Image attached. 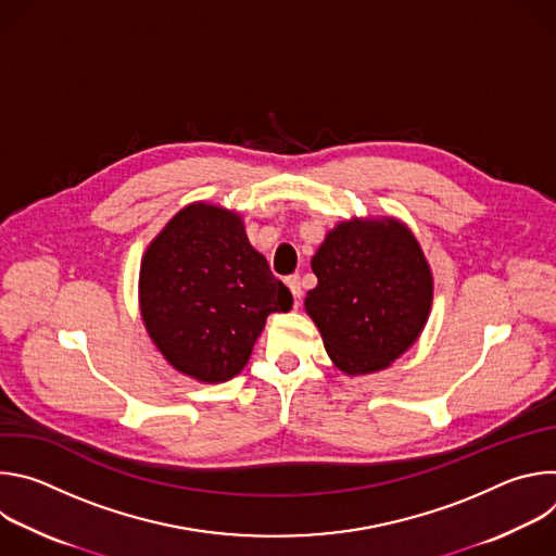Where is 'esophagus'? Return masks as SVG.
<instances>
[{"label":"esophagus","instance_id":"esophagus-1","mask_svg":"<svg viewBox=\"0 0 556 556\" xmlns=\"http://www.w3.org/2000/svg\"><path fill=\"white\" fill-rule=\"evenodd\" d=\"M286 286L290 288L292 296H294V307H299V299H301V281H299V275H290L286 279Z\"/></svg>","mask_w":556,"mask_h":556}]
</instances>
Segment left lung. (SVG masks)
I'll return each instance as SVG.
<instances>
[{"instance_id": "obj_1", "label": "left lung", "mask_w": 556, "mask_h": 556, "mask_svg": "<svg viewBox=\"0 0 556 556\" xmlns=\"http://www.w3.org/2000/svg\"><path fill=\"white\" fill-rule=\"evenodd\" d=\"M319 279L305 312L345 376H367L401 358L422 334L433 273L399 217H352L328 230L312 257Z\"/></svg>"}]
</instances>
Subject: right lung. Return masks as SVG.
<instances>
[{
	"instance_id": "right-lung-1",
	"label": "right lung",
	"mask_w": 556,
	"mask_h": 556,
	"mask_svg": "<svg viewBox=\"0 0 556 556\" xmlns=\"http://www.w3.org/2000/svg\"><path fill=\"white\" fill-rule=\"evenodd\" d=\"M144 330L180 374L224 382L251 358L268 314L290 290L249 242L244 217L211 202L180 208L149 242L138 275Z\"/></svg>"
}]
</instances>
